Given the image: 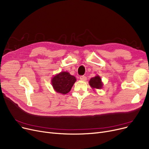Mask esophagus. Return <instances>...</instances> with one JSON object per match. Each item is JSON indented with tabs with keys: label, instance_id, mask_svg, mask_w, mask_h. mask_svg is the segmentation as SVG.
Listing matches in <instances>:
<instances>
[{
	"label": "esophagus",
	"instance_id": "1",
	"mask_svg": "<svg viewBox=\"0 0 149 149\" xmlns=\"http://www.w3.org/2000/svg\"><path fill=\"white\" fill-rule=\"evenodd\" d=\"M80 79L82 81H85L86 80V77L85 75H81L80 77Z\"/></svg>",
	"mask_w": 149,
	"mask_h": 149
}]
</instances>
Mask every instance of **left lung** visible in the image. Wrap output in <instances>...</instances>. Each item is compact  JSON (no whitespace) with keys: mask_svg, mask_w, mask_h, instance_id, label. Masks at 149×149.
I'll list each match as a JSON object with an SVG mask.
<instances>
[{"mask_svg":"<svg viewBox=\"0 0 149 149\" xmlns=\"http://www.w3.org/2000/svg\"><path fill=\"white\" fill-rule=\"evenodd\" d=\"M90 85L93 89H101L103 86L101 79L99 75L95 76L90 79L89 81Z\"/></svg>","mask_w":149,"mask_h":149,"instance_id":"1","label":"left lung"}]
</instances>
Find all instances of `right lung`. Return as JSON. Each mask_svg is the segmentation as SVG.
Listing matches in <instances>:
<instances>
[{"label": "right lung", "instance_id": "right-lung-1", "mask_svg": "<svg viewBox=\"0 0 149 149\" xmlns=\"http://www.w3.org/2000/svg\"><path fill=\"white\" fill-rule=\"evenodd\" d=\"M76 80L75 77L68 72H61L52 78V84L57 93L65 95L70 91Z\"/></svg>", "mask_w": 149, "mask_h": 149}]
</instances>
